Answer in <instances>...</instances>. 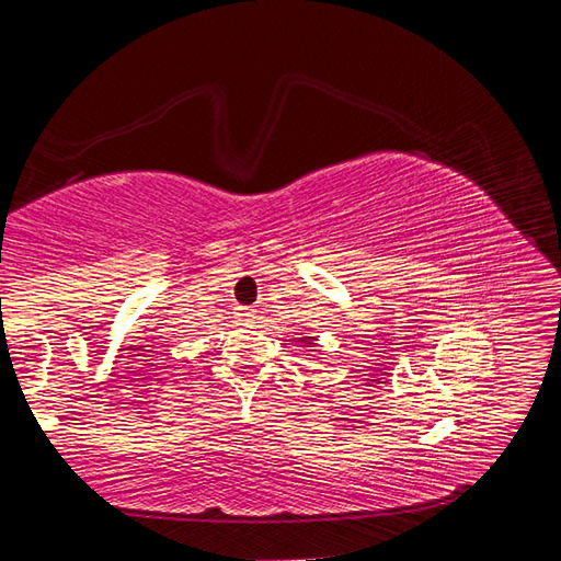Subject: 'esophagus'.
<instances>
[{
    "label": "esophagus",
    "mask_w": 561,
    "mask_h": 561,
    "mask_svg": "<svg viewBox=\"0 0 561 561\" xmlns=\"http://www.w3.org/2000/svg\"><path fill=\"white\" fill-rule=\"evenodd\" d=\"M239 318H243V320L250 322V320L254 318V309H243V307H241V309H239Z\"/></svg>",
    "instance_id": "34e87169"
}]
</instances>
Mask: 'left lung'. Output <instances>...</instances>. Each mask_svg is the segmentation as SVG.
Here are the masks:
<instances>
[{
	"instance_id": "8db88e82",
	"label": "left lung",
	"mask_w": 561,
	"mask_h": 561,
	"mask_svg": "<svg viewBox=\"0 0 561 561\" xmlns=\"http://www.w3.org/2000/svg\"><path fill=\"white\" fill-rule=\"evenodd\" d=\"M299 342H304V344H311V342H313V336H299Z\"/></svg>"
}]
</instances>
